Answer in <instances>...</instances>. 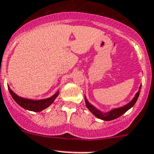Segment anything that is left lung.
<instances>
[{
    "mask_svg": "<svg viewBox=\"0 0 154 154\" xmlns=\"http://www.w3.org/2000/svg\"><path fill=\"white\" fill-rule=\"evenodd\" d=\"M140 89H141V86H140V88H139V91L136 93V96L134 97L133 99L130 101L128 104L125 105V106H123V107H122L113 109V110H111V111H110L109 112H107V113L101 112L100 111H99V110L96 108L95 107H93V105L90 104V103L88 102L86 97H85V102H86V107H87V108L89 109L90 112L93 113V115H95L97 118H100V119L103 121H111L119 118V117L122 116V115H124L126 111H128V110H129L131 107H133L134 104H135L136 101H137L138 97H139V96H140Z\"/></svg>",
    "mask_w": 154,
    "mask_h": 154,
    "instance_id": "8db88e82",
    "label": "left lung"
}]
</instances>
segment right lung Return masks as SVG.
<instances>
[{
  "label": "right lung",
  "mask_w": 154,
  "mask_h": 154,
  "mask_svg": "<svg viewBox=\"0 0 154 154\" xmlns=\"http://www.w3.org/2000/svg\"><path fill=\"white\" fill-rule=\"evenodd\" d=\"M8 90L10 92V93H11L12 98L19 106H21L22 108L26 109V110H29V111H35V112L41 111L43 110H44L45 108H47V107H49L50 105L54 101V100L57 98V97L59 94V92L57 91L54 95L49 97V98L43 100H34L26 99V98H22V97H18V95H16L10 89L9 86H8Z\"/></svg>",
  "instance_id": "1"
}]
</instances>
